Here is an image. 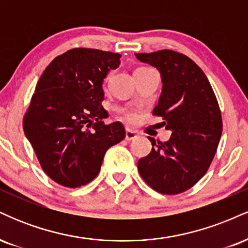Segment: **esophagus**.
<instances>
[{"label": "esophagus", "instance_id": "1", "mask_svg": "<svg viewBox=\"0 0 248 248\" xmlns=\"http://www.w3.org/2000/svg\"><path fill=\"white\" fill-rule=\"evenodd\" d=\"M138 134L136 132H134L132 129H127L126 130V140L128 141H132V140H136L138 139Z\"/></svg>", "mask_w": 248, "mask_h": 248}]
</instances>
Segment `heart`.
I'll list each match as a JSON object with an SVG mask.
<instances>
[{
	"instance_id": "1",
	"label": "heart",
	"mask_w": 248,
	"mask_h": 248,
	"mask_svg": "<svg viewBox=\"0 0 248 248\" xmlns=\"http://www.w3.org/2000/svg\"><path fill=\"white\" fill-rule=\"evenodd\" d=\"M129 118H130V119H132V120H133V119H134V118H135V116H134V115H129Z\"/></svg>"
}]
</instances>
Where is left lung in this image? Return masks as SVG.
<instances>
[{
    "instance_id": "1",
    "label": "left lung",
    "mask_w": 248,
    "mask_h": 248,
    "mask_svg": "<svg viewBox=\"0 0 248 248\" xmlns=\"http://www.w3.org/2000/svg\"><path fill=\"white\" fill-rule=\"evenodd\" d=\"M135 56L160 72L162 93L153 113L171 132L163 143L148 136L152 152L139 160V172L155 191L181 193L205 175L215 157L223 130L217 98L205 73L189 57L171 50Z\"/></svg>"
}]
</instances>
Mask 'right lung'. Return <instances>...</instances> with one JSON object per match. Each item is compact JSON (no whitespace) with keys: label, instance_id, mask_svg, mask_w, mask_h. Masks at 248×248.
I'll return each instance as SVG.
<instances>
[{"label":"right lung","instance_id":"1","mask_svg":"<svg viewBox=\"0 0 248 248\" xmlns=\"http://www.w3.org/2000/svg\"><path fill=\"white\" fill-rule=\"evenodd\" d=\"M119 53L73 49L56 57L36 85L23 128L45 173L78 187L96 177L108 148L126 136L120 121L105 124L104 79Z\"/></svg>","mask_w":248,"mask_h":248}]
</instances>
